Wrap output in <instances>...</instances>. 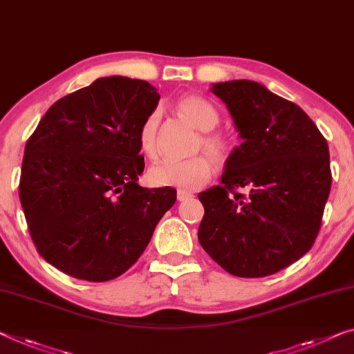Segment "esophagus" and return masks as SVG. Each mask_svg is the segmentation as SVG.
Masks as SVG:
<instances>
[{
  "label": "esophagus",
  "mask_w": 354,
  "mask_h": 354,
  "mask_svg": "<svg viewBox=\"0 0 354 354\" xmlns=\"http://www.w3.org/2000/svg\"><path fill=\"white\" fill-rule=\"evenodd\" d=\"M176 197H178L179 202H184V200L192 198V194L187 192V191H181V189H179V191L176 192Z\"/></svg>",
  "instance_id": "1"
}]
</instances>
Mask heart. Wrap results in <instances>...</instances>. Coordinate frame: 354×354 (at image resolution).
Masks as SVG:
<instances>
[{"label": "heart", "mask_w": 354, "mask_h": 354, "mask_svg": "<svg viewBox=\"0 0 354 354\" xmlns=\"http://www.w3.org/2000/svg\"><path fill=\"white\" fill-rule=\"evenodd\" d=\"M178 113L195 129L202 130L195 145V151H207L186 160H163L156 163L147 171V181L157 187H178L181 191H195L207 184L214 173V162L225 160L232 151L227 136L211 131L219 122L218 109L207 98L200 95H186L176 103ZM159 127L160 113L151 111L138 127V146L141 152L149 159H154L159 152Z\"/></svg>", "instance_id": "1"}]
</instances>
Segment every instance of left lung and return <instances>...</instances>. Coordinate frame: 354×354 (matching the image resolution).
Returning <instances> with one entry per match:
<instances>
[{
	"mask_svg": "<svg viewBox=\"0 0 354 354\" xmlns=\"http://www.w3.org/2000/svg\"><path fill=\"white\" fill-rule=\"evenodd\" d=\"M211 91L227 104L243 143L225 162L221 186L198 194V241L232 275H273L318 236L332 184L328 141L302 108L261 84L241 79Z\"/></svg>",
	"mask_w": 354,
	"mask_h": 354,
	"instance_id": "1",
	"label": "left lung"
}]
</instances>
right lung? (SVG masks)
<instances>
[{"instance_id": "right-lung-1", "label": "right lung", "mask_w": 354, "mask_h": 354, "mask_svg": "<svg viewBox=\"0 0 354 354\" xmlns=\"http://www.w3.org/2000/svg\"><path fill=\"white\" fill-rule=\"evenodd\" d=\"M149 82L100 77L52 104L26 141L19 197L31 240L66 275L109 281L143 254L173 187H141L138 127L159 103Z\"/></svg>"}]
</instances>
